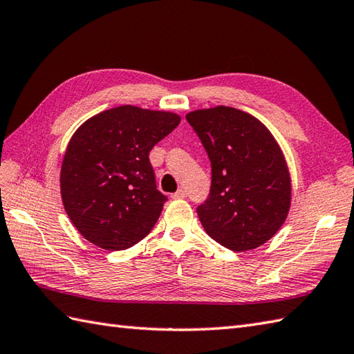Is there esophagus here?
Masks as SVG:
<instances>
[{
  "label": "esophagus",
  "instance_id": "obj_1",
  "mask_svg": "<svg viewBox=\"0 0 354 354\" xmlns=\"http://www.w3.org/2000/svg\"><path fill=\"white\" fill-rule=\"evenodd\" d=\"M171 198L173 199H184V198H187V192L183 190V189H179L176 193H173Z\"/></svg>",
  "mask_w": 354,
  "mask_h": 354
}]
</instances>
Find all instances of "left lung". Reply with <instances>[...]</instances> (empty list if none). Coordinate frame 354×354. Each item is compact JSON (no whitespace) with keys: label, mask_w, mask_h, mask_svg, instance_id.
I'll list each match as a JSON object with an SVG mask.
<instances>
[{"label":"left lung","mask_w":354,"mask_h":354,"mask_svg":"<svg viewBox=\"0 0 354 354\" xmlns=\"http://www.w3.org/2000/svg\"><path fill=\"white\" fill-rule=\"evenodd\" d=\"M212 161V189L198 216L207 234L231 251L266 243L281 228L292 199L288 162L260 120L230 106L185 115Z\"/></svg>","instance_id":"1"}]
</instances>
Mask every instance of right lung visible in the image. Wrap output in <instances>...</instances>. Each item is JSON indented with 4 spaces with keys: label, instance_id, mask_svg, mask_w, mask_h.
<instances>
[{
    "label": "right lung",
    "instance_id": "obj_1",
    "mask_svg": "<svg viewBox=\"0 0 354 354\" xmlns=\"http://www.w3.org/2000/svg\"><path fill=\"white\" fill-rule=\"evenodd\" d=\"M175 112L123 104L82 124L66 146L61 196L88 242L122 251L145 239L167 198L156 190L149 152L175 129Z\"/></svg>",
    "mask_w": 354,
    "mask_h": 354
}]
</instances>
